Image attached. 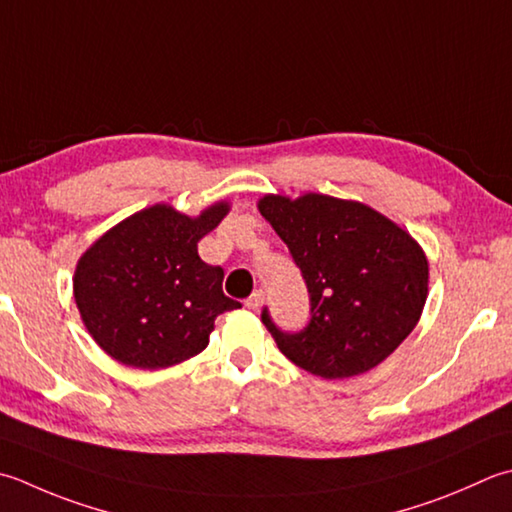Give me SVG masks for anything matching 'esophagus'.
<instances>
[{
	"label": "esophagus",
	"mask_w": 512,
	"mask_h": 512,
	"mask_svg": "<svg viewBox=\"0 0 512 512\" xmlns=\"http://www.w3.org/2000/svg\"><path fill=\"white\" fill-rule=\"evenodd\" d=\"M264 299H266L264 290H255V293L246 299V308L248 310H259L264 306Z\"/></svg>",
	"instance_id": "1"
}]
</instances>
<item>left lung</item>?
<instances>
[{
    "instance_id": "left-lung-1",
    "label": "left lung",
    "mask_w": 512,
    "mask_h": 512,
    "mask_svg": "<svg viewBox=\"0 0 512 512\" xmlns=\"http://www.w3.org/2000/svg\"><path fill=\"white\" fill-rule=\"evenodd\" d=\"M257 208L284 239L310 293V324L277 348L324 379H348L384 362L413 333L428 297V259L406 228L373 206L322 193H266Z\"/></svg>"
}]
</instances>
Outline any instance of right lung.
Returning a JSON list of instances; mask_svg holds the SVG:
<instances>
[{
  "label": "right lung",
  "mask_w": 512,
  "mask_h": 512,
  "mask_svg": "<svg viewBox=\"0 0 512 512\" xmlns=\"http://www.w3.org/2000/svg\"><path fill=\"white\" fill-rule=\"evenodd\" d=\"M228 213V199L199 215L159 202L122 219L84 250L73 297L88 335L106 355L159 370L202 353L215 319L242 306L224 295V270L197 253Z\"/></svg>",
  "instance_id": "add662e5"
}]
</instances>
